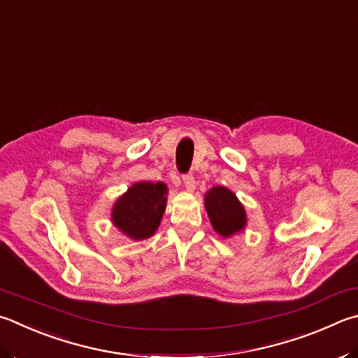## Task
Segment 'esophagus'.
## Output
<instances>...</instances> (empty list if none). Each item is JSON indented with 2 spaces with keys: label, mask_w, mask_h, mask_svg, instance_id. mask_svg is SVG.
I'll use <instances>...</instances> for the list:
<instances>
[{
  "label": "esophagus",
  "mask_w": 358,
  "mask_h": 358,
  "mask_svg": "<svg viewBox=\"0 0 358 358\" xmlns=\"http://www.w3.org/2000/svg\"><path fill=\"white\" fill-rule=\"evenodd\" d=\"M183 183L187 192H194V189H196V180H194L192 175H185Z\"/></svg>",
  "instance_id": "esophagus-1"
}]
</instances>
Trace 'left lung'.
Masks as SVG:
<instances>
[{
    "instance_id": "left-lung-1",
    "label": "left lung",
    "mask_w": 358,
    "mask_h": 358,
    "mask_svg": "<svg viewBox=\"0 0 358 358\" xmlns=\"http://www.w3.org/2000/svg\"><path fill=\"white\" fill-rule=\"evenodd\" d=\"M205 210L214 231L222 238L241 233L247 225L244 205L225 186H214L205 194Z\"/></svg>"
}]
</instances>
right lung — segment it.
<instances>
[{
    "label": "right lung",
    "mask_w": 358,
    "mask_h": 358,
    "mask_svg": "<svg viewBox=\"0 0 358 358\" xmlns=\"http://www.w3.org/2000/svg\"><path fill=\"white\" fill-rule=\"evenodd\" d=\"M167 186L158 181H138L115 200L111 222L133 241L155 235L167 205Z\"/></svg>",
    "instance_id": "add662e5"
}]
</instances>
